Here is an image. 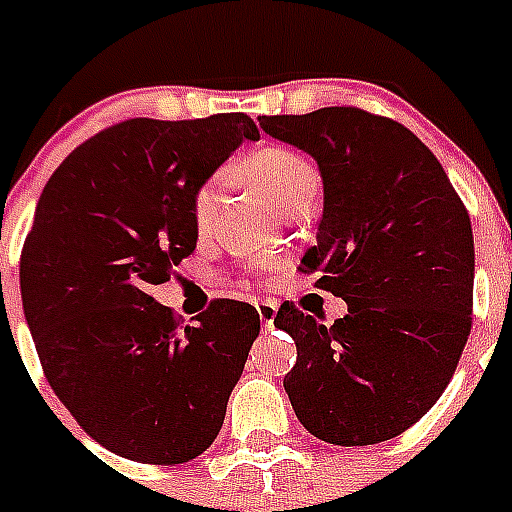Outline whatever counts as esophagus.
Returning <instances> with one entry per match:
<instances>
[{
  "label": "esophagus",
  "mask_w": 512,
  "mask_h": 512,
  "mask_svg": "<svg viewBox=\"0 0 512 512\" xmlns=\"http://www.w3.org/2000/svg\"><path fill=\"white\" fill-rule=\"evenodd\" d=\"M276 313H279V305L271 303V300H263V303H257V316L263 321V327L271 329L273 319H276Z\"/></svg>",
  "instance_id": "34e87169"
}]
</instances>
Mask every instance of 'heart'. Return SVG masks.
Segmentation results:
<instances>
[{"label":"heart","mask_w":512,"mask_h":512,"mask_svg":"<svg viewBox=\"0 0 512 512\" xmlns=\"http://www.w3.org/2000/svg\"><path fill=\"white\" fill-rule=\"evenodd\" d=\"M247 175L257 185V191L279 207L281 201L295 196L303 188H319V170L311 159H305L289 148H263L247 162ZM223 204V177L217 175L201 185L196 199H193V223L196 231L207 233L217 223Z\"/></svg>","instance_id":"obj_1"}]
</instances>
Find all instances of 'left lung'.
Listing matches in <instances>:
<instances>
[{
	"label": "left lung",
	"instance_id": "8db88e82",
	"mask_svg": "<svg viewBox=\"0 0 512 512\" xmlns=\"http://www.w3.org/2000/svg\"><path fill=\"white\" fill-rule=\"evenodd\" d=\"M319 164L324 215L300 265L348 303L332 327L281 305L284 377L303 428L337 446L396 438L436 404L470 335L473 228L444 167L404 124L361 108L260 116Z\"/></svg>",
	"mask_w": 512,
	"mask_h": 512
}]
</instances>
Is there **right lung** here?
<instances>
[{
	"instance_id": "right-lung-1",
	"label": "right lung",
	"mask_w": 512,
	"mask_h": 512,
	"mask_svg": "<svg viewBox=\"0 0 512 512\" xmlns=\"http://www.w3.org/2000/svg\"><path fill=\"white\" fill-rule=\"evenodd\" d=\"M247 114L130 119L71 151L44 185L20 297L55 396L108 452L180 465L223 428L260 316L215 300L177 327L148 295L196 249L193 199L244 140Z\"/></svg>"
}]
</instances>
